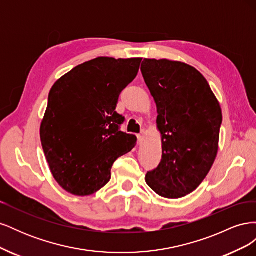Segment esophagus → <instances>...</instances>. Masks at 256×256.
<instances>
[{
  "label": "esophagus",
  "mask_w": 256,
  "mask_h": 256,
  "mask_svg": "<svg viewBox=\"0 0 256 256\" xmlns=\"http://www.w3.org/2000/svg\"><path fill=\"white\" fill-rule=\"evenodd\" d=\"M144 134H145V131L143 130L142 132H141V134H138V144H142L143 143V140H144Z\"/></svg>",
  "instance_id": "esophagus-1"
}]
</instances>
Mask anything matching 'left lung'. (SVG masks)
<instances>
[{
    "mask_svg": "<svg viewBox=\"0 0 256 256\" xmlns=\"http://www.w3.org/2000/svg\"><path fill=\"white\" fill-rule=\"evenodd\" d=\"M144 81L157 106L162 159L145 182L158 196L180 198L210 171L219 150L222 111L194 67L170 60L144 58Z\"/></svg>",
    "mask_w": 256,
    "mask_h": 256,
    "instance_id": "obj_1",
    "label": "left lung"
}]
</instances>
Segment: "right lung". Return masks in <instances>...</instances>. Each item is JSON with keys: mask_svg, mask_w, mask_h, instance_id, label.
<instances>
[{"mask_svg": "<svg viewBox=\"0 0 256 256\" xmlns=\"http://www.w3.org/2000/svg\"><path fill=\"white\" fill-rule=\"evenodd\" d=\"M141 62L100 56L53 84L40 140L54 180L68 193L94 194L111 180L114 161L134 147L136 138L118 130L124 118L115 109Z\"/></svg>", "mask_w": 256, "mask_h": 256, "instance_id": "add662e5", "label": "right lung"}]
</instances>
